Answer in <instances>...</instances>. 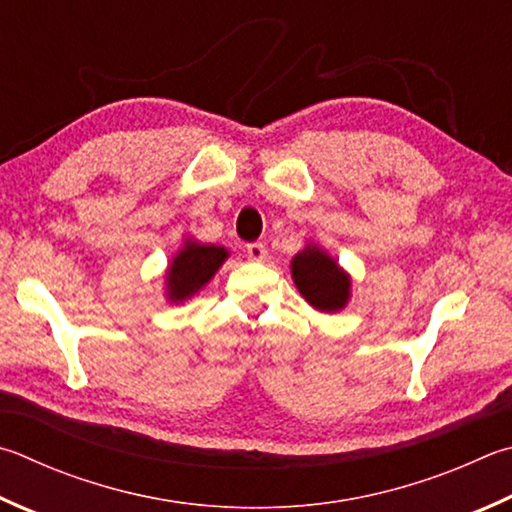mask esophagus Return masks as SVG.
Instances as JSON below:
<instances>
[{"instance_id":"34e87169","label":"esophagus","mask_w":512,"mask_h":512,"mask_svg":"<svg viewBox=\"0 0 512 512\" xmlns=\"http://www.w3.org/2000/svg\"><path fill=\"white\" fill-rule=\"evenodd\" d=\"M246 255L255 262H262L268 255V248L262 244V241H253V244H246Z\"/></svg>"}]
</instances>
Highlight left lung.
I'll list each match as a JSON object with an SVG mask.
<instances>
[{"label": "left lung", "mask_w": 512, "mask_h": 512, "mask_svg": "<svg viewBox=\"0 0 512 512\" xmlns=\"http://www.w3.org/2000/svg\"><path fill=\"white\" fill-rule=\"evenodd\" d=\"M291 273L304 300L318 311H338L349 300V277L320 248H304L293 257Z\"/></svg>", "instance_id": "1"}]
</instances>
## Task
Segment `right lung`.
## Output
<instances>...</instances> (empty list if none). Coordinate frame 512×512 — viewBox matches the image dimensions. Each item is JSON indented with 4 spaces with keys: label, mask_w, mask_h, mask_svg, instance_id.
<instances>
[{
    "label": "right lung",
    "mask_w": 512,
    "mask_h": 512,
    "mask_svg": "<svg viewBox=\"0 0 512 512\" xmlns=\"http://www.w3.org/2000/svg\"><path fill=\"white\" fill-rule=\"evenodd\" d=\"M228 250L221 246H199L188 244L167 271V295L170 300L181 302L199 291V288L210 282L217 268L224 264Z\"/></svg>",
    "instance_id": "add662e5"
}]
</instances>
